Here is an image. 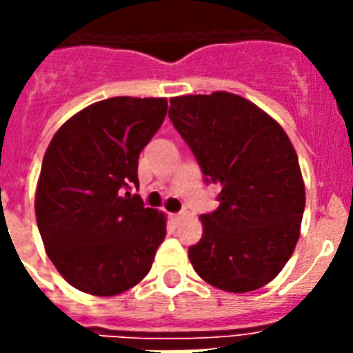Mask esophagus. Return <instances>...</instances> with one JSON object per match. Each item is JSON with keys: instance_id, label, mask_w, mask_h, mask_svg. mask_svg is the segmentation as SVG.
<instances>
[{"instance_id": "obj_1", "label": "esophagus", "mask_w": 353, "mask_h": 353, "mask_svg": "<svg viewBox=\"0 0 353 353\" xmlns=\"http://www.w3.org/2000/svg\"><path fill=\"white\" fill-rule=\"evenodd\" d=\"M170 220L174 221V223H179V221L183 220V214H170Z\"/></svg>"}]
</instances>
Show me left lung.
I'll use <instances>...</instances> for the list:
<instances>
[{
	"label": "left lung",
	"mask_w": 353,
	"mask_h": 353,
	"mask_svg": "<svg viewBox=\"0 0 353 353\" xmlns=\"http://www.w3.org/2000/svg\"><path fill=\"white\" fill-rule=\"evenodd\" d=\"M168 117L196 155L220 207L201 214L188 249L196 273L229 293L269 284L295 251L306 192L299 157L279 122L234 93L170 99Z\"/></svg>",
	"instance_id": "left-lung-1"
}]
</instances>
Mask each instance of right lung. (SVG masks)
Wrapping results in <instances>:
<instances>
[{"instance_id": "obj_1", "label": "right lung", "mask_w": 353, "mask_h": 353, "mask_svg": "<svg viewBox=\"0 0 353 353\" xmlns=\"http://www.w3.org/2000/svg\"><path fill=\"white\" fill-rule=\"evenodd\" d=\"M166 110V99H106L63 122L47 146L36 221L47 256L77 290L119 295L152 268L166 218L124 190L139 185V154Z\"/></svg>"}]
</instances>
